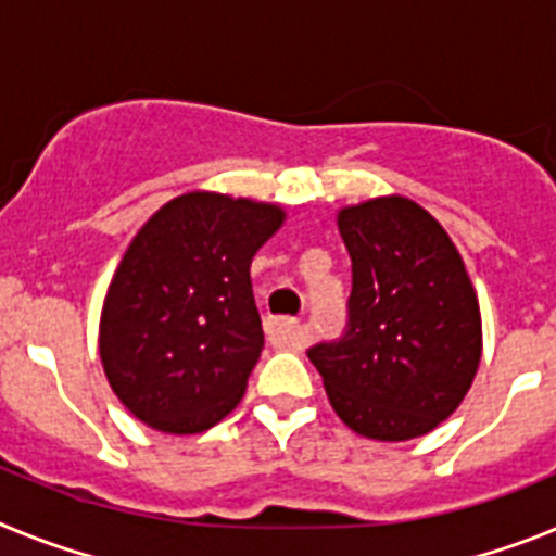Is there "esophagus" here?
Instances as JSON below:
<instances>
[{"label": "esophagus", "mask_w": 556, "mask_h": 556, "mask_svg": "<svg viewBox=\"0 0 556 556\" xmlns=\"http://www.w3.org/2000/svg\"><path fill=\"white\" fill-rule=\"evenodd\" d=\"M267 337L275 348H287V351H301L303 342H306L301 323L287 320V317L267 320Z\"/></svg>", "instance_id": "obj_1"}]
</instances>
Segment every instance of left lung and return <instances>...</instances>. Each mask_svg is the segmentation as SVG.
I'll return each instance as SVG.
<instances>
[{
    "mask_svg": "<svg viewBox=\"0 0 556 556\" xmlns=\"http://www.w3.org/2000/svg\"><path fill=\"white\" fill-rule=\"evenodd\" d=\"M351 253L348 331L308 351L339 420L378 443L415 440L456 412L481 362V312L459 250L401 194L337 211Z\"/></svg>",
    "mask_w": 556,
    "mask_h": 556,
    "instance_id": "left-lung-1",
    "label": "left lung"
}]
</instances>
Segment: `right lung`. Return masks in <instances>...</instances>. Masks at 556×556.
Listing matches in <instances>:
<instances>
[{"label": "right lung", "instance_id": "add662e5", "mask_svg": "<svg viewBox=\"0 0 556 556\" xmlns=\"http://www.w3.org/2000/svg\"><path fill=\"white\" fill-rule=\"evenodd\" d=\"M275 203L186 191L122 255L100 314L108 384L164 434H200L236 409L262 356L250 262L278 233Z\"/></svg>", "mask_w": 556, "mask_h": 556}]
</instances>
